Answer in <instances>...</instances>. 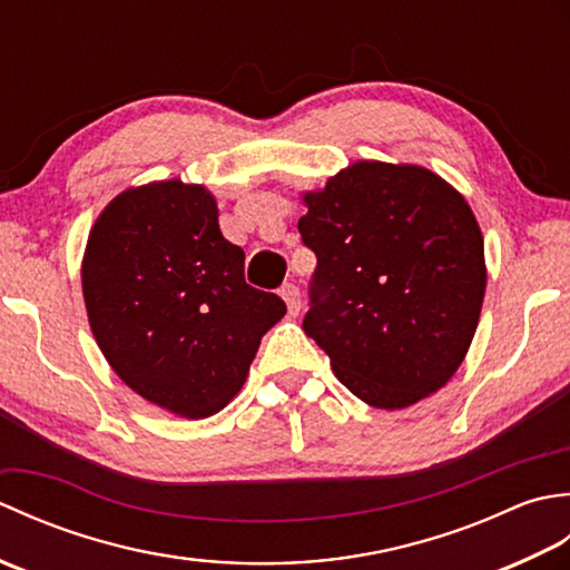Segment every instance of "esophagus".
<instances>
[{"instance_id":"1","label":"esophagus","mask_w":570,"mask_h":570,"mask_svg":"<svg viewBox=\"0 0 570 570\" xmlns=\"http://www.w3.org/2000/svg\"><path fill=\"white\" fill-rule=\"evenodd\" d=\"M282 298L286 301V308L292 316H296V313L301 311V292L296 284H284L282 286Z\"/></svg>"}]
</instances>
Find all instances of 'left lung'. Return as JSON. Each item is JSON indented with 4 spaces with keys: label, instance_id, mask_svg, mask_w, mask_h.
Segmentation results:
<instances>
[{
    "label": "left lung",
    "instance_id": "8db88e82",
    "mask_svg": "<svg viewBox=\"0 0 570 570\" xmlns=\"http://www.w3.org/2000/svg\"><path fill=\"white\" fill-rule=\"evenodd\" d=\"M304 200L298 233L318 259L304 331L335 377L390 411L439 392L485 298V245L465 198L429 168L360 161Z\"/></svg>",
    "mask_w": 570,
    "mask_h": 570
}]
</instances>
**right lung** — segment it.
Masks as SVG:
<instances>
[{
	"label": "right lung",
	"instance_id": "1",
	"mask_svg": "<svg viewBox=\"0 0 570 570\" xmlns=\"http://www.w3.org/2000/svg\"><path fill=\"white\" fill-rule=\"evenodd\" d=\"M95 341L127 386L171 414L205 419L247 380L286 304L245 282V252L203 186L161 180L117 196L82 259Z\"/></svg>",
	"mask_w": 570,
	"mask_h": 570
}]
</instances>
